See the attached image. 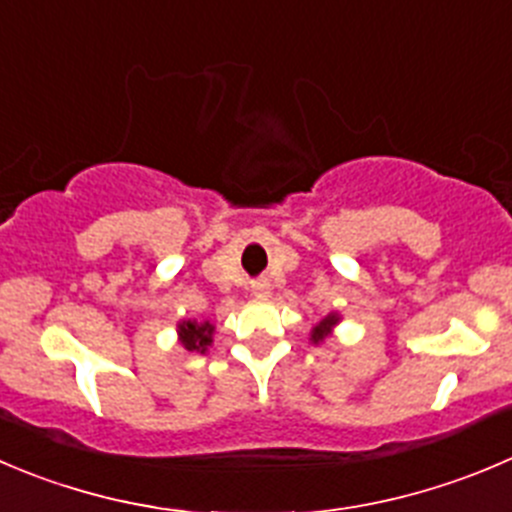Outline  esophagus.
<instances>
[{"label": "esophagus", "mask_w": 512, "mask_h": 512, "mask_svg": "<svg viewBox=\"0 0 512 512\" xmlns=\"http://www.w3.org/2000/svg\"><path fill=\"white\" fill-rule=\"evenodd\" d=\"M251 294L256 296V299H266V296L271 294V286L266 284V281H256V284H251Z\"/></svg>", "instance_id": "obj_1"}]
</instances>
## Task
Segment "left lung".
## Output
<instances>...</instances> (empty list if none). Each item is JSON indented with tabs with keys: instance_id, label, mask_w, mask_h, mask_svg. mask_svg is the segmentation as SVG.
Wrapping results in <instances>:
<instances>
[{
	"instance_id": "1",
	"label": "left lung",
	"mask_w": 512,
	"mask_h": 512,
	"mask_svg": "<svg viewBox=\"0 0 512 512\" xmlns=\"http://www.w3.org/2000/svg\"><path fill=\"white\" fill-rule=\"evenodd\" d=\"M339 321H342V314H337V311H329V314H326V316H321V319L316 321L314 326H311L309 342L311 344H321V342H324V339L332 337Z\"/></svg>"
}]
</instances>
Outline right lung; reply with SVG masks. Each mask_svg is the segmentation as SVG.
<instances>
[{
    "mask_svg": "<svg viewBox=\"0 0 512 512\" xmlns=\"http://www.w3.org/2000/svg\"><path fill=\"white\" fill-rule=\"evenodd\" d=\"M175 332H178L180 347L188 349V352L206 354L208 347L213 344V332H216V326H213L211 321L183 319L175 324Z\"/></svg>",
    "mask_w": 512,
    "mask_h": 512,
    "instance_id": "1",
    "label": "right lung"
}]
</instances>
